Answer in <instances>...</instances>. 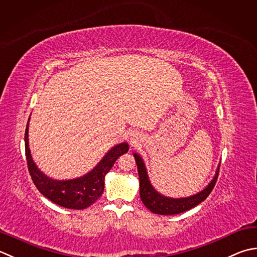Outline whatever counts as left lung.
Returning a JSON list of instances; mask_svg holds the SVG:
<instances>
[{"label":"left lung","instance_id":"1","mask_svg":"<svg viewBox=\"0 0 257 257\" xmlns=\"http://www.w3.org/2000/svg\"><path fill=\"white\" fill-rule=\"evenodd\" d=\"M136 164L138 167V174H139V180H140V198L144 205L147 207L150 212L159 215H176L184 213L186 210H189L190 208L195 207L198 204L208 197V195L212 193L214 186L216 184V180L218 178L219 168L216 172L214 179L210 182V184L202 192L197 195L190 196L187 198H168L162 196L159 193L156 192L153 188L152 184H150L148 179L147 172H146L144 162L142 158L139 157L137 154H134Z\"/></svg>","mask_w":257,"mask_h":257}]
</instances>
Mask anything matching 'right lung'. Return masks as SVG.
I'll use <instances>...</instances> for the list:
<instances>
[{
  "label": "right lung",
  "mask_w": 257,
  "mask_h": 257,
  "mask_svg": "<svg viewBox=\"0 0 257 257\" xmlns=\"http://www.w3.org/2000/svg\"><path fill=\"white\" fill-rule=\"evenodd\" d=\"M28 129L29 121L24 136L25 156H27L29 173L31 175L35 187L54 204L70 209H84L92 205L103 193L105 175L111 169L115 160L129 150L128 144H120L110 150L97 167L83 177L71 180H53L40 172L33 163L29 149Z\"/></svg>",
  "instance_id": "1"
}]
</instances>
